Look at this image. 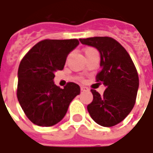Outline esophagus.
I'll use <instances>...</instances> for the list:
<instances>
[{"mask_svg": "<svg viewBox=\"0 0 153 153\" xmlns=\"http://www.w3.org/2000/svg\"><path fill=\"white\" fill-rule=\"evenodd\" d=\"M80 89H81V91H88V88H87V87H84V86H81L80 87Z\"/></svg>", "mask_w": 153, "mask_h": 153, "instance_id": "1", "label": "esophagus"}]
</instances>
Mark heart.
Segmentation results:
<instances>
[{
    "label": "heart",
    "mask_w": 153,
    "mask_h": 153,
    "mask_svg": "<svg viewBox=\"0 0 153 153\" xmlns=\"http://www.w3.org/2000/svg\"><path fill=\"white\" fill-rule=\"evenodd\" d=\"M92 50H94L93 48H87L86 50H85V54L88 53V51H92Z\"/></svg>",
    "instance_id": "obj_1"
}]
</instances>
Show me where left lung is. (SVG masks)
Instances as JSON below:
<instances>
[{
	"instance_id": "8db88e82",
	"label": "left lung",
	"mask_w": 153,
	"mask_h": 153,
	"mask_svg": "<svg viewBox=\"0 0 153 153\" xmlns=\"http://www.w3.org/2000/svg\"><path fill=\"white\" fill-rule=\"evenodd\" d=\"M79 41L100 52L101 70L96 78L106 87L102 96L91 90L93 100L88 105V111L98 125L114 126L130 113L135 104L139 81L134 64L127 51L113 38L94 37Z\"/></svg>"
}]
</instances>
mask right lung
Here are the masks:
<instances>
[{"instance_id": "obj_1", "label": "right lung", "mask_w": 153, "mask_h": 153, "mask_svg": "<svg viewBox=\"0 0 153 153\" xmlns=\"http://www.w3.org/2000/svg\"><path fill=\"white\" fill-rule=\"evenodd\" d=\"M78 39L41 41L22 59L18 70L17 97L26 116L33 124L49 127L60 122L79 86L68 83L64 88L54 83V73L63 70Z\"/></svg>"}]
</instances>
